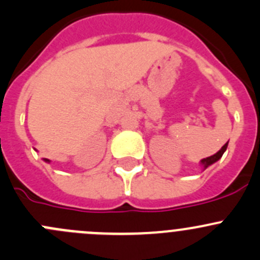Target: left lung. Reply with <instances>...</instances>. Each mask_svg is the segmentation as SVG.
<instances>
[{
	"instance_id": "1",
	"label": "left lung",
	"mask_w": 260,
	"mask_h": 260,
	"mask_svg": "<svg viewBox=\"0 0 260 260\" xmlns=\"http://www.w3.org/2000/svg\"><path fill=\"white\" fill-rule=\"evenodd\" d=\"M226 148H228V143H225V145L221 147V149H220V151H217L216 153L212 154V156H210V157H206V158L201 159L200 161L201 167H203L204 170H206L209 166H211L212 164H215V162L219 161V159L222 157V154H224V152L226 151Z\"/></svg>"
}]
</instances>
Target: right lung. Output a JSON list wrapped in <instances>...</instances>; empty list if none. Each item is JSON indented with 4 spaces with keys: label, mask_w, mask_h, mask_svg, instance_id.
<instances>
[{
    "label": "right lung",
    "mask_w": 260,
    "mask_h": 260,
    "mask_svg": "<svg viewBox=\"0 0 260 260\" xmlns=\"http://www.w3.org/2000/svg\"><path fill=\"white\" fill-rule=\"evenodd\" d=\"M44 161H45V162H48V164H49V162H50V159H48V158H44Z\"/></svg>",
    "instance_id": "1"
}]
</instances>
